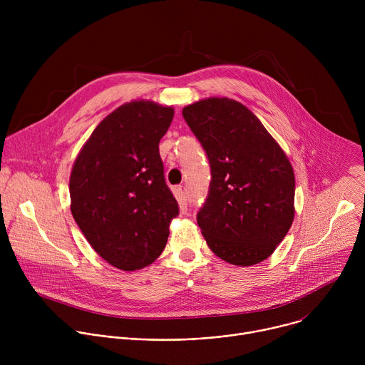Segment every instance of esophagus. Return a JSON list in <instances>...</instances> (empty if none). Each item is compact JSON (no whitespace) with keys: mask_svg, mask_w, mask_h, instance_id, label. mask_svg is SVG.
Returning a JSON list of instances; mask_svg holds the SVG:
<instances>
[{"mask_svg":"<svg viewBox=\"0 0 365 365\" xmlns=\"http://www.w3.org/2000/svg\"><path fill=\"white\" fill-rule=\"evenodd\" d=\"M176 196H178L182 206L187 205V189H186V186H178L176 187Z\"/></svg>","mask_w":365,"mask_h":365,"instance_id":"34e87169","label":"esophagus"}]
</instances>
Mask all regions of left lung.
<instances>
[{
    "label": "left lung",
    "mask_w": 365,
    "mask_h": 365,
    "mask_svg": "<svg viewBox=\"0 0 365 365\" xmlns=\"http://www.w3.org/2000/svg\"><path fill=\"white\" fill-rule=\"evenodd\" d=\"M182 114L211 165L210 193L196 218L207 247L234 266L264 262L294 220V173L286 153L235 99H200Z\"/></svg>",
    "instance_id": "left-lung-1"
}]
</instances>
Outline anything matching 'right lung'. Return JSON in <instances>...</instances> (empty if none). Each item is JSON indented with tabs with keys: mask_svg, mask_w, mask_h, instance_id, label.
<instances>
[{
	"mask_svg": "<svg viewBox=\"0 0 365 365\" xmlns=\"http://www.w3.org/2000/svg\"><path fill=\"white\" fill-rule=\"evenodd\" d=\"M173 115V107L147 99L123 103L96 125L71 172L78 227L96 254L123 272L150 266L179 215L159 153Z\"/></svg>",
	"mask_w": 365,
	"mask_h": 365,
	"instance_id": "add662e5",
	"label": "right lung"
}]
</instances>
